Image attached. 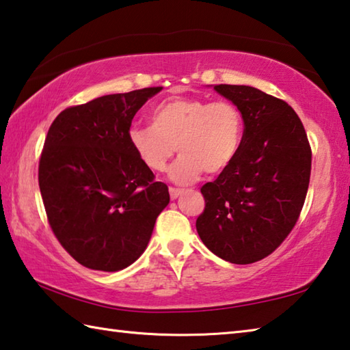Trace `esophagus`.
<instances>
[{
	"instance_id": "34e87169",
	"label": "esophagus",
	"mask_w": 350,
	"mask_h": 350,
	"mask_svg": "<svg viewBox=\"0 0 350 350\" xmlns=\"http://www.w3.org/2000/svg\"><path fill=\"white\" fill-rule=\"evenodd\" d=\"M182 193H183V191H182V189H179V188H170V197H171V200H176L177 197H179Z\"/></svg>"
}]
</instances>
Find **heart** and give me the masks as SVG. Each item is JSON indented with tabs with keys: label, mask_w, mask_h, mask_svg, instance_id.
Here are the masks:
<instances>
[{
	"label": "heart",
	"mask_w": 350,
	"mask_h": 350,
	"mask_svg": "<svg viewBox=\"0 0 350 350\" xmlns=\"http://www.w3.org/2000/svg\"><path fill=\"white\" fill-rule=\"evenodd\" d=\"M151 125L129 130L133 153L145 167L161 173L179 150L170 179L187 185L206 174L230 168L243 141L245 122L240 110L226 100L171 96L150 113Z\"/></svg>",
	"instance_id": "1"
}]
</instances>
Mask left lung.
Here are the masks:
<instances>
[{"instance_id":"obj_1","label":"left lung","mask_w":350,"mask_h":350,"mask_svg":"<svg viewBox=\"0 0 350 350\" xmlns=\"http://www.w3.org/2000/svg\"><path fill=\"white\" fill-rule=\"evenodd\" d=\"M243 116V141L230 168L200 188L197 232L236 265L268 257L295 226L306 199L312 153L300 118L284 100L250 85H214Z\"/></svg>"}]
</instances>
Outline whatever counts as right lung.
<instances>
[{"label":"right lung","instance_id":"1","mask_svg":"<svg viewBox=\"0 0 350 350\" xmlns=\"http://www.w3.org/2000/svg\"><path fill=\"white\" fill-rule=\"evenodd\" d=\"M162 87L107 94L61 111L40 159V189L56 239L76 262L116 272L142 256L170 203L129 144L131 120Z\"/></svg>","mask_w":350,"mask_h":350}]
</instances>
